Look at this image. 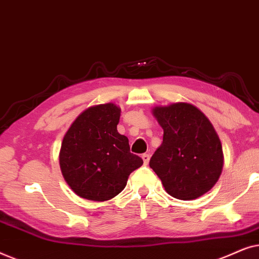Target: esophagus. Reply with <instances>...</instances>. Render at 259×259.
I'll use <instances>...</instances> for the list:
<instances>
[{
  "label": "esophagus",
  "mask_w": 259,
  "mask_h": 259,
  "mask_svg": "<svg viewBox=\"0 0 259 259\" xmlns=\"http://www.w3.org/2000/svg\"><path fill=\"white\" fill-rule=\"evenodd\" d=\"M141 158H143V160H144V164H145V165H147L148 162H150V154L145 153V154L141 155Z\"/></svg>",
  "instance_id": "34e87169"
}]
</instances>
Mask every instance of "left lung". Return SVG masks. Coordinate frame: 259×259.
<instances>
[{
	"label": "left lung",
	"instance_id": "obj_1",
	"mask_svg": "<svg viewBox=\"0 0 259 259\" xmlns=\"http://www.w3.org/2000/svg\"><path fill=\"white\" fill-rule=\"evenodd\" d=\"M153 114L164 137L152 155L151 168L177 199L203 196L214 186L223 168L222 144L210 120L185 102L155 107Z\"/></svg>",
	"mask_w": 259,
	"mask_h": 259
}]
</instances>
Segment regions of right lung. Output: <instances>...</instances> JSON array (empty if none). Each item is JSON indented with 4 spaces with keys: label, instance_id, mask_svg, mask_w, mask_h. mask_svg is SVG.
<instances>
[{
    "label": "right lung",
    "instance_id": "add662e5",
    "mask_svg": "<svg viewBox=\"0 0 259 259\" xmlns=\"http://www.w3.org/2000/svg\"><path fill=\"white\" fill-rule=\"evenodd\" d=\"M119 119L120 108L114 104L94 106L81 113L63 137L60 167L81 198L112 199L143 165V159L131 153L127 137L118 133Z\"/></svg>",
    "mask_w": 259,
    "mask_h": 259
}]
</instances>
